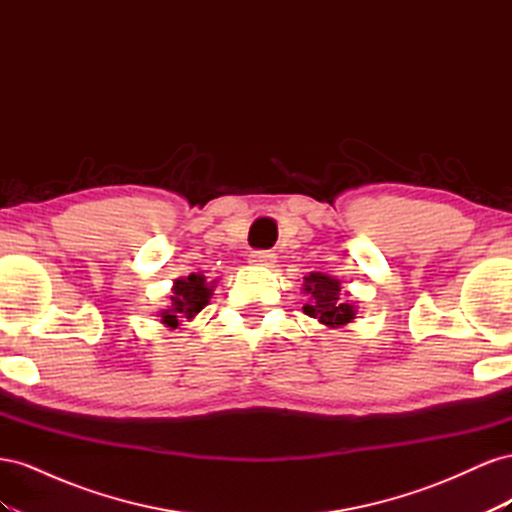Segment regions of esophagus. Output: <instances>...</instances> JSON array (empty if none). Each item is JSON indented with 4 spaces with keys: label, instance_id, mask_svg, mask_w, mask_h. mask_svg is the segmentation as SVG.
Wrapping results in <instances>:
<instances>
[{
    "label": "esophagus",
    "instance_id": "34e87169",
    "mask_svg": "<svg viewBox=\"0 0 512 512\" xmlns=\"http://www.w3.org/2000/svg\"><path fill=\"white\" fill-rule=\"evenodd\" d=\"M277 256L271 254V252H252L250 254V262L256 267H265V269H271L275 265Z\"/></svg>",
    "mask_w": 512,
    "mask_h": 512
}]
</instances>
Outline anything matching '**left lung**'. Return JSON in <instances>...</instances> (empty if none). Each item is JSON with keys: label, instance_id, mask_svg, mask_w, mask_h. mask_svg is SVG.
I'll list each match as a JSON object with an SVG mask.
<instances>
[{"label": "left lung", "instance_id": "8db88e82", "mask_svg": "<svg viewBox=\"0 0 512 512\" xmlns=\"http://www.w3.org/2000/svg\"><path fill=\"white\" fill-rule=\"evenodd\" d=\"M342 280L327 273H309L303 277V294L307 303L303 312L329 329H339L356 318V305L348 301L350 292L342 290Z\"/></svg>", "mask_w": 512, "mask_h": 512}]
</instances>
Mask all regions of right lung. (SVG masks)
Returning <instances> with one entry per match:
<instances>
[{
  "label": "right lung",
  "instance_id": "add662e5",
  "mask_svg": "<svg viewBox=\"0 0 512 512\" xmlns=\"http://www.w3.org/2000/svg\"><path fill=\"white\" fill-rule=\"evenodd\" d=\"M218 286V280L207 282L203 273H190L188 277H179L173 282L168 294V305L158 312L160 322L166 329L175 331L181 327L183 320H194L200 309L209 305L213 290Z\"/></svg>",
  "mask_w": 512,
  "mask_h": 512
}]
</instances>
